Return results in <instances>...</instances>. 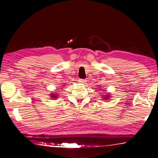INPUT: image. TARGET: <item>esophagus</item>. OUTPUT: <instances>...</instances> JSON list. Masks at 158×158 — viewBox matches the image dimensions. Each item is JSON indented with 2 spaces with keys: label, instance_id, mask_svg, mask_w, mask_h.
<instances>
[{
  "label": "esophagus",
  "instance_id": "1",
  "mask_svg": "<svg viewBox=\"0 0 158 158\" xmlns=\"http://www.w3.org/2000/svg\"><path fill=\"white\" fill-rule=\"evenodd\" d=\"M79 83H80V84H84V83L85 82V79H79L78 80Z\"/></svg>",
  "mask_w": 158,
  "mask_h": 158
}]
</instances>
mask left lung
<instances>
[{
    "mask_svg": "<svg viewBox=\"0 0 158 158\" xmlns=\"http://www.w3.org/2000/svg\"><path fill=\"white\" fill-rule=\"evenodd\" d=\"M109 98V96H108V95H106V98H105L106 99V98Z\"/></svg>",
    "mask_w": 158,
    "mask_h": 158,
    "instance_id": "left-lung-1",
    "label": "left lung"
}]
</instances>
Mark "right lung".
I'll list each match as a JSON object with an SVG mask.
<instances>
[{
  "instance_id": "1",
  "label": "right lung",
  "mask_w": 158,
  "mask_h": 158,
  "mask_svg": "<svg viewBox=\"0 0 158 158\" xmlns=\"http://www.w3.org/2000/svg\"><path fill=\"white\" fill-rule=\"evenodd\" d=\"M56 95H53V94H52V98H56Z\"/></svg>"
}]
</instances>
